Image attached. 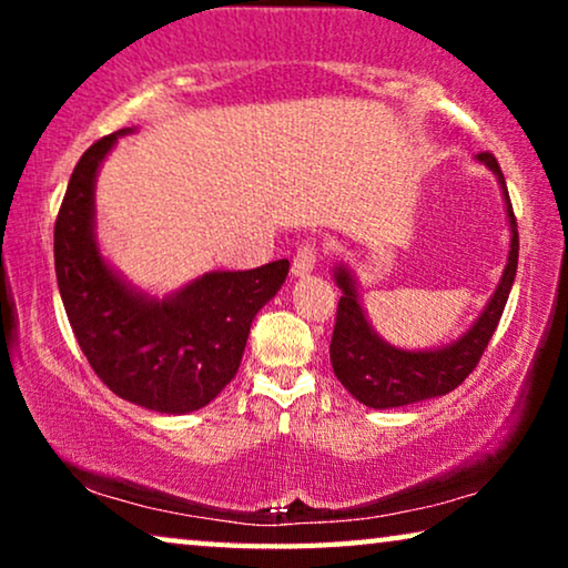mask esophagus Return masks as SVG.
I'll return each instance as SVG.
<instances>
[{
	"label": "esophagus",
	"mask_w": 568,
	"mask_h": 568,
	"mask_svg": "<svg viewBox=\"0 0 568 568\" xmlns=\"http://www.w3.org/2000/svg\"><path fill=\"white\" fill-rule=\"evenodd\" d=\"M317 263V247L315 245H300L297 253H294V261H292V274L294 276H307L310 271L315 268Z\"/></svg>",
	"instance_id": "esophagus-1"
}]
</instances>
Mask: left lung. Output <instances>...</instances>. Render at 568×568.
Listing matches in <instances>:
<instances>
[{
    "mask_svg": "<svg viewBox=\"0 0 568 568\" xmlns=\"http://www.w3.org/2000/svg\"><path fill=\"white\" fill-rule=\"evenodd\" d=\"M478 162L499 178L504 204L509 216V258L504 266L501 282L496 286L494 297L488 300L478 321L463 333L453 344L439 348H426V352H406L395 348L372 331L367 317H364L359 294H356V278L348 266L338 263L333 271L341 300L336 310V325H333L331 338V364L341 385L354 395L356 400L369 408H400L408 403H418L426 398L447 395L463 383L465 377L476 369L484 356L488 341H491L496 325L501 321L504 305H507L511 284L517 276V255H519V235L517 220L511 212V201L507 183L499 162L491 152L476 154Z\"/></svg>",
    "mask_w": 568,
    "mask_h": 568,
    "instance_id": "left-lung-1",
    "label": "left lung"
}]
</instances>
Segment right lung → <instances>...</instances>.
Listing matches in <instances>:
<instances>
[{"mask_svg":"<svg viewBox=\"0 0 568 568\" xmlns=\"http://www.w3.org/2000/svg\"><path fill=\"white\" fill-rule=\"evenodd\" d=\"M123 134L98 139L69 178L53 227L61 302L90 367L119 398L191 414L235 377L253 317L282 290L290 261L212 271L162 300L123 282L95 240V178Z\"/></svg>","mask_w":568,"mask_h":568,"instance_id":"obj_1","label":"right lung"}]
</instances>
